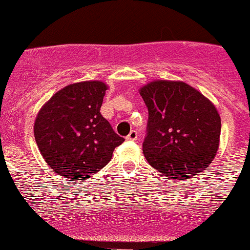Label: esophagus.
<instances>
[{
    "label": "esophagus",
    "mask_w": 250,
    "mask_h": 250,
    "mask_svg": "<svg viewBox=\"0 0 250 250\" xmlns=\"http://www.w3.org/2000/svg\"><path fill=\"white\" fill-rule=\"evenodd\" d=\"M126 140H128V141H135V140H138V133H137V131H131L130 134H128L127 137H126Z\"/></svg>",
    "instance_id": "34e87169"
}]
</instances>
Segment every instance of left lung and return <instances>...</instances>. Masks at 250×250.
Returning a JSON list of instances; mask_svg holds the SVG:
<instances>
[{
  "instance_id": "obj_1",
  "label": "left lung",
  "mask_w": 250,
  "mask_h": 250,
  "mask_svg": "<svg viewBox=\"0 0 250 250\" xmlns=\"http://www.w3.org/2000/svg\"><path fill=\"white\" fill-rule=\"evenodd\" d=\"M148 109L145 158L172 181L204 170L219 148L221 119L214 104L186 82L155 80L139 89Z\"/></svg>"
}]
</instances>
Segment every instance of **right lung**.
Returning <instances> with one entry per match:
<instances>
[{
    "instance_id": "right-lung-1",
    "label": "right lung",
    "mask_w": 250,
    "mask_h": 250,
    "mask_svg": "<svg viewBox=\"0 0 250 250\" xmlns=\"http://www.w3.org/2000/svg\"><path fill=\"white\" fill-rule=\"evenodd\" d=\"M107 85L83 81L66 85L36 117L33 132L42 158L55 172L83 181L105 167L124 141L101 115Z\"/></svg>"
}]
</instances>
